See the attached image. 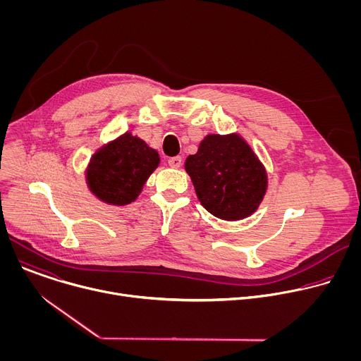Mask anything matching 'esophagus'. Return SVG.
I'll return each instance as SVG.
<instances>
[{
    "label": "esophagus",
    "mask_w": 361,
    "mask_h": 361,
    "mask_svg": "<svg viewBox=\"0 0 361 361\" xmlns=\"http://www.w3.org/2000/svg\"><path fill=\"white\" fill-rule=\"evenodd\" d=\"M181 164H183L181 157H171V159H169V166L171 169H180Z\"/></svg>",
    "instance_id": "34e87169"
}]
</instances>
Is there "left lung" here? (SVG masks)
<instances>
[{"mask_svg": "<svg viewBox=\"0 0 361 361\" xmlns=\"http://www.w3.org/2000/svg\"><path fill=\"white\" fill-rule=\"evenodd\" d=\"M184 167L202 207L221 220L251 216L267 190L263 164L238 134L207 135Z\"/></svg>", "mask_w": 361, "mask_h": 361, "instance_id": "8db88e82", "label": "left lung"}]
</instances>
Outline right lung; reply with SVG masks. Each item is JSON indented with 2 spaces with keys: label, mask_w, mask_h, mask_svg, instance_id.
Returning <instances> with one entry per match:
<instances>
[{
  "label": "right lung",
  "mask_w": 361,
  "mask_h": 361,
  "mask_svg": "<svg viewBox=\"0 0 361 361\" xmlns=\"http://www.w3.org/2000/svg\"><path fill=\"white\" fill-rule=\"evenodd\" d=\"M159 164L160 156L156 149L126 133L94 154L87 169V184L101 201L126 205L138 197Z\"/></svg>",
  "instance_id": "1"
}]
</instances>
